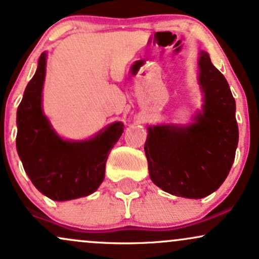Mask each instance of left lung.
I'll return each mask as SVG.
<instances>
[{"instance_id": "8db88e82", "label": "left lung", "mask_w": 259, "mask_h": 259, "mask_svg": "<svg viewBox=\"0 0 259 259\" xmlns=\"http://www.w3.org/2000/svg\"><path fill=\"white\" fill-rule=\"evenodd\" d=\"M198 69L203 105L194 123L148 126L145 142L151 180L163 191L186 198H203L219 189L239 142L236 105L227 79L204 51Z\"/></svg>"}]
</instances>
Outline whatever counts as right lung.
<instances>
[{
  "label": "right lung",
  "mask_w": 259,
  "mask_h": 259,
  "mask_svg": "<svg viewBox=\"0 0 259 259\" xmlns=\"http://www.w3.org/2000/svg\"><path fill=\"white\" fill-rule=\"evenodd\" d=\"M47 53H41L35 75L17 109V151L25 173L41 194L53 201L85 197L105 179L109 151L124 132L114 121L88 140H64L42 111Z\"/></svg>",
  "instance_id": "1"
}]
</instances>
